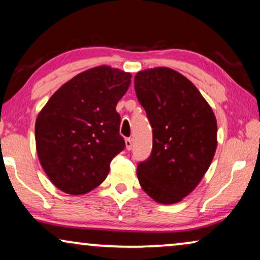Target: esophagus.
I'll use <instances>...</instances> for the list:
<instances>
[{"label": "esophagus", "mask_w": 260, "mask_h": 260, "mask_svg": "<svg viewBox=\"0 0 260 260\" xmlns=\"http://www.w3.org/2000/svg\"><path fill=\"white\" fill-rule=\"evenodd\" d=\"M125 147L126 150H131V148H133V141H131L130 138H126L125 140Z\"/></svg>", "instance_id": "34e87169"}]
</instances>
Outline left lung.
<instances>
[{
    "mask_svg": "<svg viewBox=\"0 0 260 260\" xmlns=\"http://www.w3.org/2000/svg\"><path fill=\"white\" fill-rule=\"evenodd\" d=\"M135 91L152 127V150L137 166L145 193L175 204L195 189L216 149L213 110L190 80L168 67L141 71Z\"/></svg>",
    "mask_w": 260,
    "mask_h": 260,
    "instance_id": "8db88e82",
    "label": "left lung"
}]
</instances>
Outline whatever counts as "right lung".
Returning <instances> with one entry per match:
<instances>
[{"label": "right lung", "mask_w": 260, "mask_h": 260, "mask_svg": "<svg viewBox=\"0 0 260 260\" xmlns=\"http://www.w3.org/2000/svg\"><path fill=\"white\" fill-rule=\"evenodd\" d=\"M130 83V73L94 67L63 84L38 115L39 159L60 190L85 194L106 179L110 162L125 148L116 106Z\"/></svg>", "instance_id": "add662e5"}]
</instances>
